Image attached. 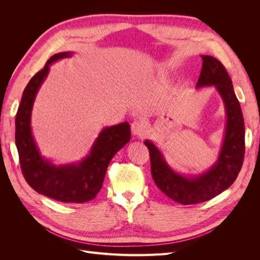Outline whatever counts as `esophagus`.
Segmentation results:
<instances>
[{
	"label": "esophagus",
	"mask_w": 260,
	"mask_h": 260,
	"mask_svg": "<svg viewBox=\"0 0 260 260\" xmlns=\"http://www.w3.org/2000/svg\"><path fill=\"white\" fill-rule=\"evenodd\" d=\"M131 133L135 137L145 136V124L141 121H133L131 124Z\"/></svg>",
	"instance_id": "34e87169"
}]
</instances>
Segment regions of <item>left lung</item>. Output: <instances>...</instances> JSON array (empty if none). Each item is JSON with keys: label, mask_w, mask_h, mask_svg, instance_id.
Here are the masks:
<instances>
[{"label": "left lung", "mask_w": 260, "mask_h": 260, "mask_svg": "<svg viewBox=\"0 0 260 260\" xmlns=\"http://www.w3.org/2000/svg\"><path fill=\"white\" fill-rule=\"evenodd\" d=\"M201 57L203 65L195 88L200 90L214 86L225 111L224 135L217 160L200 174L185 175L170 166L162 152L151 140L144 141L151 157L154 182L169 199L183 205L209 201L225 191L239 175L245 151L243 114L231 78L218 59L209 55Z\"/></svg>", "instance_id": "obj_1"}]
</instances>
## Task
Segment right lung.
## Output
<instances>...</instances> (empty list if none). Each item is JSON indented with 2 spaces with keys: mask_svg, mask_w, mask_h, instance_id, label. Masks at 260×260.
<instances>
[{
  "mask_svg": "<svg viewBox=\"0 0 260 260\" xmlns=\"http://www.w3.org/2000/svg\"><path fill=\"white\" fill-rule=\"evenodd\" d=\"M74 52L53 55L42 70L31 78L23 90L15 120V140L22 174L35 191L64 203H85L101 191L106 169L115 154L127 144L130 125L127 121L101 130L89 154L79 161L55 165L42 156L31 129V115L37 94L57 60L73 56Z\"/></svg>",
  "mask_w": 260,
  "mask_h": 260,
  "instance_id": "right-lung-1",
  "label": "right lung"
}]
</instances>
